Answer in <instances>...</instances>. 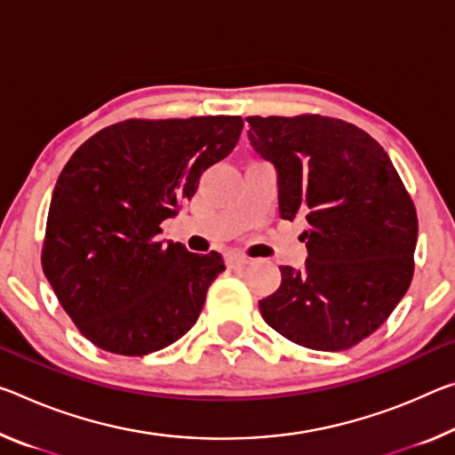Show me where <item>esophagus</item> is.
I'll use <instances>...</instances> for the list:
<instances>
[{
	"label": "esophagus",
	"mask_w": 455,
	"mask_h": 455,
	"mask_svg": "<svg viewBox=\"0 0 455 455\" xmlns=\"http://www.w3.org/2000/svg\"><path fill=\"white\" fill-rule=\"evenodd\" d=\"M225 263H227L228 269H239V267H244L249 263V259L243 257V255H236V253H227Z\"/></svg>",
	"instance_id": "esophagus-1"
}]
</instances>
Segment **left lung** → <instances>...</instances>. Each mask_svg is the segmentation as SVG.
I'll return each instance as SVG.
<instances>
[{"instance_id":"8db88e82","label":"left lung","mask_w":455,"mask_h":455,"mask_svg":"<svg viewBox=\"0 0 455 455\" xmlns=\"http://www.w3.org/2000/svg\"><path fill=\"white\" fill-rule=\"evenodd\" d=\"M247 121L251 148L275 168L281 219L307 220L306 263L279 267L277 291L259 301L263 320L306 348H350L409 290L413 202L387 151L356 125L322 115Z\"/></svg>"}]
</instances>
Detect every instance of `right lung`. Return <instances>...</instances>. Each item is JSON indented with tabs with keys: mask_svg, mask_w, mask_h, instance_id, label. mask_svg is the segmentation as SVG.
Here are the masks:
<instances>
[{
	"mask_svg": "<svg viewBox=\"0 0 455 455\" xmlns=\"http://www.w3.org/2000/svg\"><path fill=\"white\" fill-rule=\"evenodd\" d=\"M241 117L143 121L100 129L60 172L42 267L84 338L146 356L180 340L204 306L222 257L160 239L208 168L239 141Z\"/></svg>",
	"mask_w": 455,
	"mask_h": 455,
	"instance_id": "obj_1",
	"label": "right lung"
}]
</instances>
